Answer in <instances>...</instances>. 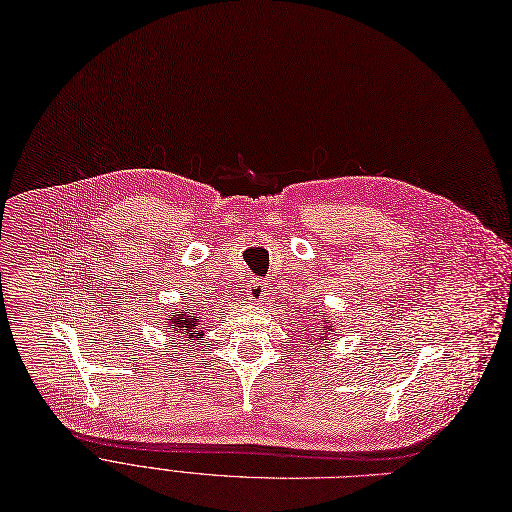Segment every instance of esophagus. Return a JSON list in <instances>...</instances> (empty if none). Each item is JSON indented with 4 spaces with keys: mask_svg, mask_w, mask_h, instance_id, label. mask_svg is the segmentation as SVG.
<instances>
[{
    "mask_svg": "<svg viewBox=\"0 0 512 512\" xmlns=\"http://www.w3.org/2000/svg\"><path fill=\"white\" fill-rule=\"evenodd\" d=\"M267 297V286L263 282H253L249 288H247V299L251 305H261Z\"/></svg>",
    "mask_w": 512,
    "mask_h": 512,
    "instance_id": "obj_1",
    "label": "esophagus"
}]
</instances>
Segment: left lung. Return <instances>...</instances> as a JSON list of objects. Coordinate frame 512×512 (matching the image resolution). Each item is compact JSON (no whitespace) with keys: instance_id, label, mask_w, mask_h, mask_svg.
<instances>
[{"instance_id":"8db88e82","label":"left lung","mask_w":512,"mask_h":512,"mask_svg":"<svg viewBox=\"0 0 512 512\" xmlns=\"http://www.w3.org/2000/svg\"><path fill=\"white\" fill-rule=\"evenodd\" d=\"M321 321H324V334H319V336L315 338V344H321V342H324V340H328L330 332H334V324H332V321H330L328 313L321 315ZM303 332H315V326H311L309 330H303ZM305 342H309V340H305Z\"/></svg>"}]
</instances>
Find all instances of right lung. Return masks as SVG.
<instances>
[{"instance_id": "obj_1", "label": "right lung", "mask_w": 512, "mask_h": 512, "mask_svg": "<svg viewBox=\"0 0 512 512\" xmlns=\"http://www.w3.org/2000/svg\"><path fill=\"white\" fill-rule=\"evenodd\" d=\"M201 317H197V313H193V309H178L168 321H166V330L170 332H174V334H178V338H184V342H186V346L191 344V346H195L193 342H197L199 344V340H203V336H205V330L201 328L203 324H201Z\"/></svg>"}]
</instances>
